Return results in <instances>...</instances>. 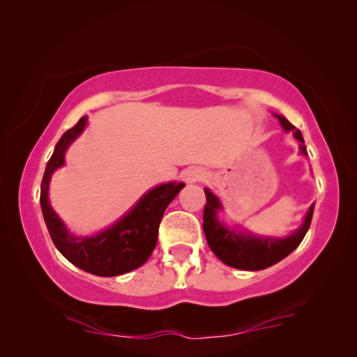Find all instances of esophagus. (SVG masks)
<instances>
[{
    "mask_svg": "<svg viewBox=\"0 0 357 357\" xmlns=\"http://www.w3.org/2000/svg\"><path fill=\"white\" fill-rule=\"evenodd\" d=\"M202 178H203V173L200 172L199 168H189V169H185V172L183 173L184 183H188V184L197 183V181H200Z\"/></svg>",
    "mask_w": 357,
    "mask_h": 357,
    "instance_id": "esophagus-1",
    "label": "esophagus"
}]
</instances>
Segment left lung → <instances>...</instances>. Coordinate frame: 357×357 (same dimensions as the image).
I'll list each match as a JSON object with an SVG mask.
<instances>
[{
  "mask_svg": "<svg viewBox=\"0 0 357 357\" xmlns=\"http://www.w3.org/2000/svg\"><path fill=\"white\" fill-rule=\"evenodd\" d=\"M278 121L281 122L282 128L287 130V132L292 130V135L296 137V139H298V151H301L302 155H307V148H305V141L301 130H297L282 116H278ZM205 194L206 205L205 209H203V230H205L208 245L224 264L240 270H264L289 256L301 245L303 236L307 235L311 218H313V206H311L308 214L305 216V222L302 227L297 231H294L289 238L284 240L257 238V236L251 235L245 236L225 229L219 222L216 218V211L220 208V203L208 189H205Z\"/></svg>",
  "mask_w": 357,
  "mask_h": 357,
  "instance_id": "1",
  "label": "left lung"
}]
</instances>
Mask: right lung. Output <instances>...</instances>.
Listing matches in <instances>:
<instances>
[{
    "instance_id": "add662e5",
    "label": "right lung",
    "mask_w": 357,
    "mask_h": 357,
    "mask_svg": "<svg viewBox=\"0 0 357 357\" xmlns=\"http://www.w3.org/2000/svg\"><path fill=\"white\" fill-rule=\"evenodd\" d=\"M87 117L79 119L75 127L66 130L49 158L41 183V208L47 230L63 256L84 271L97 276H117L143 265L151 257L157 245L158 225L163 213L184 183H168L157 185L141 199L137 206L117 224L90 238H75L68 234L65 225L52 211L47 200L49 181L56 168L63 165L65 151L82 133Z\"/></svg>"
}]
</instances>
